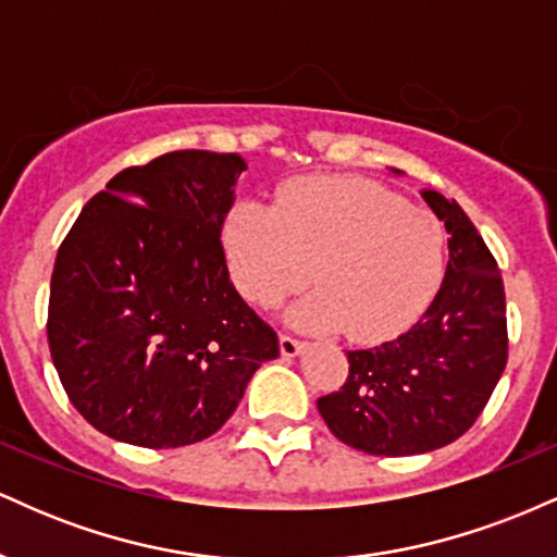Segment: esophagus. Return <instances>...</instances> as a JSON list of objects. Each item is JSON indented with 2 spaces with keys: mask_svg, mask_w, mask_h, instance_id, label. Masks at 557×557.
<instances>
[{
  "mask_svg": "<svg viewBox=\"0 0 557 557\" xmlns=\"http://www.w3.org/2000/svg\"><path fill=\"white\" fill-rule=\"evenodd\" d=\"M304 348H306V343L296 341V337L280 335V354H283L285 359H296V356H298Z\"/></svg>",
  "mask_w": 557,
  "mask_h": 557,
  "instance_id": "esophagus-1",
  "label": "esophagus"
}]
</instances>
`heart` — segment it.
Listing matches in <instances>:
<instances>
[{
  "label": "heart",
  "instance_id": "b5f03b06",
  "mask_svg": "<svg viewBox=\"0 0 557 557\" xmlns=\"http://www.w3.org/2000/svg\"><path fill=\"white\" fill-rule=\"evenodd\" d=\"M225 251L238 290L259 306L280 304L314 277L317 290L285 314L293 327L380 341L432 298L445 230L376 183L311 181L277 209L238 203L225 222Z\"/></svg>",
  "mask_w": 557,
  "mask_h": 557
}]
</instances>
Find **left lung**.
<instances>
[{
	"label": "left lung",
	"instance_id": "left-lung-1",
	"mask_svg": "<svg viewBox=\"0 0 557 557\" xmlns=\"http://www.w3.org/2000/svg\"><path fill=\"white\" fill-rule=\"evenodd\" d=\"M421 198L450 235L437 296L403 335L348 350L345 385L317 400L330 432L369 456L450 445L487 406L508 361L505 290L490 248L453 198L432 188Z\"/></svg>",
	"mask_w": 557,
	"mask_h": 557
}]
</instances>
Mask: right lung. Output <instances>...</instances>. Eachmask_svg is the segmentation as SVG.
Returning <instances> with one entry per match:
<instances>
[{
  "label": "right lung",
  "mask_w": 557,
  "mask_h": 557,
  "mask_svg": "<svg viewBox=\"0 0 557 557\" xmlns=\"http://www.w3.org/2000/svg\"><path fill=\"white\" fill-rule=\"evenodd\" d=\"M246 162L172 151L127 168L57 251L49 350L70 403L117 443L181 447L233 417L280 356L230 283L220 233Z\"/></svg>",
  "instance_id": "add662e5"
}]
</instances>
